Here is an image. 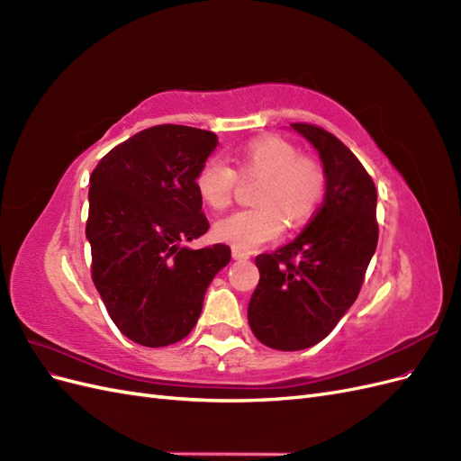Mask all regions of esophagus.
Segmentation results:
<instances>
[{"label": "esophagus", "mask_w": 461, "mask_h": 461, "mask_svg": "<svg viewBox=\"0 0 461 461\" xmlns=\"http://www.w3.org/2000/svg\"><path fill=\"white\" fill-rule=\"evenodd\" d=\"M232 258H234V259H239V261H242V259H249V254L242 252V249H239V248H232Z\"/></svg>", "instance_id": "esophagus-1"}]
</instances>
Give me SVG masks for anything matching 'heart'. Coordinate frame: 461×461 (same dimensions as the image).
Here are the masks:
<instances>
[{"label":"heart","instance_id":"b5f03b06","mask_svg":"<svg viewBox=\"0 0 461 461\" xmlns=\"http://www.w3.org/2000/svg\"><path fill=\"white\" fill-rule=\"evenodd\" d=\"M236 163L242 175L261 176L254 207L239 209L215 222V236L239 249H254L285 230L302 225L323 198L325 175L319 163L300 158L294 144L285 138L263 136L246 144ZM236 173L217 156L207 158L196 175L200 198L212 209H225L232 202Z\"/></svg>","mask_w":461,"mask_h":461}]
</instances>
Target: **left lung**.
<instances>
[{"label":"left lung","instance_id":"obj_1","mask_svg":"<svg viewBox=\"0 0 461 461\" xmlns=\"http://www.w3.org/2000/svg\"><path fill=\"white\" fill-rule=\"evenodd\" d=\"M290 129L319 153L325 198L294 240L256 258L259 283L248 303L256 339L283 352L323 340L356 302L376 249V188L337 136L308 122Z\"/></svg>","mask_w":461,"mask_h":461}]
</instances>
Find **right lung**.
Masks as SVG:
<instances>
[{"instance_id":"add662e5","label":"right lung","mask_w":461,"mask_h":461,"mask_svg":"<svg viewBox=\"0 0 461 461\" xmlns=\"http://www.w3.org/2000/svg\"><path fill=\"white\" fill-rule=\"evenodd\" d=\"M217 144L209 131L159 124L111 149L90 175L92 278L109 317L136 344L188 337L207 286L230 261L225 244L186 246L209 229L196 175Z\"/></svg>"}]
</instances>
